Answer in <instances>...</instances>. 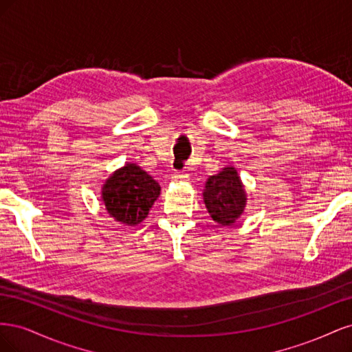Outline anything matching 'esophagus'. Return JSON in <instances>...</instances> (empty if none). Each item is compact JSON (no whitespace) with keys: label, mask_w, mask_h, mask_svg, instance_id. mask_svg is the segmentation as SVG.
Instances as JSON below:
<instances>
[{"label":"esophagus","mask_w":352,"mask_h":352,"mask_svg":"<svg viewBox=\"0 0 352 352\" xmlns=\"http://www.w3.org/2000/svg\"><path fill=\"white\" fill-rule=\"evenodd\" d=\"M172 177H173V180H176V182H186V180H189V173L188 172H175Z\"/></svg>","instance_id":"34e87169"}]
</instances>
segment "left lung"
I'll use <instances>...</instances> for the list:
<instances>
[{
	"mask_svg": "<svg viewBox=\"0 0 352 352\" xmlns=\"http://www.w3.org/2000/svg\"><path fill=\"white\" fill-rule=\"evenodd\" d=\"M245 190L233 167L223 168L207 180L204 202L212 220L220 225H232L245 208Z\"/></svg>",
	"mask_w": 352,
	"mask_h": 352,
	"instance_id": "8db88e82",
	"label": "left lung"
}]
</instances>
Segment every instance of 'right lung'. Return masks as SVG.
<instances>
[{"mask_svg":"<svg viewBox=\"0 0 352 352\" xmlns=\"http://www.w3.org/2000/svg\"><path fill=\"white\" fill-rule=\"evenodd\" d=\"M160 195V185L136 164L114 172L102 188V199L110 216L124 225H138Z\"/></svg>","mask_w":352,"mask_h":352,"instance_id":"right-lung-1","label":"right lung"}]
</instances>
